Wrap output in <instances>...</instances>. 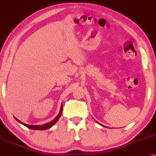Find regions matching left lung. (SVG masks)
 <instances>
[{
  "mask_svg": "<svg viewBox=\"0 0 156 156\" xmlns=\"http://www.w3.org/2000/svg\"><path fill=\"white\" fill-rule=\"evenodd\" d=\"M99 124H100V123H99ZM101 126H103V125H102V124H100Z\"/></svg>",
  "mask_w": 156,
  "mask_h": 156,
  "instance_id": "left-lung-1",
  "label": "left lung"
}]
</instances>
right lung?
I'll return each instance as SVG.
<instances>
[{
    "mask_svg": "<svg viewBox=\"0 0 156 156\" xmlns=\"http://www.w3.org/2000/svg\"><path fill=\"white\" fill-rule=\"evenodd\" d=\"M62 104L61 108H60V111L59 112V114L57 115V117H56L52 121H51L48 123H46V124H44V125H28V124H26V123H22V122H21L20 121H19V120L17 119H16V118H14V119H16V121L19 122V123H22V125L25 126L26 127H27V128H29L30 129H34V130H46V129L51 128L52 126L57 123V121L60 118V116H61V115H62Z\"/></svg>",
    "mask_w": 156,
    "mask_h": 156,
    "instance_id": "right-lung-1",
    "label": "right lung"
}]
</instances>
